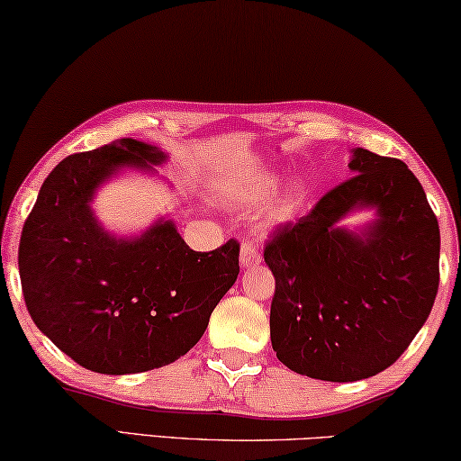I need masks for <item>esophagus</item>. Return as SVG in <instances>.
Segmentation results:
<instances>
[{
    "mask_svg": "<svg viewBox=\"0 0 461 461\" xmlns=\"http://www.w3.org/2000/svg\"><path fill=\"white\" fill-rule=\"evenodd\" d=\"M240 262H242V267H246V268L257 267L260 262L258 248L254 246L252 242H244L242 248H240Z\"/></svg>",
    "mask_w": 461,
    "mask_h": 461,
    "instance_id": "obj_1",
    "label": "esophagus"
}]
</instances>
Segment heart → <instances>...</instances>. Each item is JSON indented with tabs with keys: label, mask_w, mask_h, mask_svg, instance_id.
Here are the masks:
<instances>
[{
	"label": "heart",
	"mask_w": 461,
	"mask_h": 461,
	"mask_svg": "<svg viewBox=\"0 0 461 461\" xmlns=\"http://www.w3.org/2000/svg\"><path fill=\"white\" fill-rule=\"evenodd\" d=\"M267 188V182H260V185H252L248 186L246 191L242 193V199L244 201H257L262 196ZM305 196V188L303 185H294L289 188H285V191L276 193L270 196L267 201L265 209H262V221L270 228H275V225H283L287 223L289 219H294L295 211L299 209V204H302Z\"/></svg>",
	"instance_id": "obj_1"
}]
</instances>
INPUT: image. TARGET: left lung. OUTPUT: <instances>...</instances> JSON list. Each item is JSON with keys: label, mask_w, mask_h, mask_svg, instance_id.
Here are the masks:
<instances>
[{"label": "left lung", "mask_w": 461, "mask_h": 461, "mask_svg": "<svg viewBox=\"0 0 461 461\" xmlns=\"http://www.w3.org/2000/svg\"><path fill=\"white\" fill-rule=\"evenodd\" d=\"M350 176L265 248L275 275L270 342L299 375L359 382L396 363L439 287V223L400 159L355 148ZM374 210L361 229L341 219Z\"/></svg>", "instance_id": "obj_1"}]
</instances>
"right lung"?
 <instances>
[{
  "mask_svg": "<svg viewBox=\"0 0 461 461\" xmlns=\"http://www.w3.org/2000/svg\"><path fill=\"white\" fill-rule=\"evenodd\" d=\"M166 159L158 145L131 137L73 153L42 182L22 228L18 267L32 322L96 374H141L180 359L238 279L236 240L194 252L172 219L135 236L98 221L100 186L125 170L156 174Z\"/></svg>",
  "mask_w": 461,
  "mask_h": 461,
  "instance_id": "obj_1",
  "label": "right lung"
}]
</instances>
